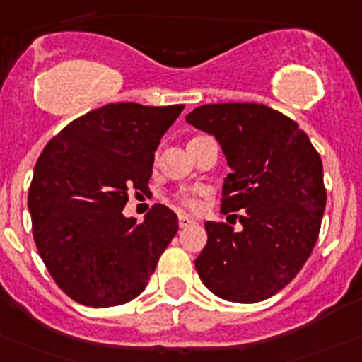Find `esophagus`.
Here are the masks:
<instances>
[{
	"instance_id": "34e87169",
	"label": "esophagus",
	"mask_w": 362,
	"mask_h": 362,
	"mask_svg": "<svg viewBox=\"0 0 362 362\" xmlns=\"http://www.w3.org/2000/svg\"><path fill=\"white\" fill-rule=\"evenodd\" d=\"M195 222V218H192L190 215H179V226L181 227H188V226H192V223Z\"/></svg>"
}]
</instances>
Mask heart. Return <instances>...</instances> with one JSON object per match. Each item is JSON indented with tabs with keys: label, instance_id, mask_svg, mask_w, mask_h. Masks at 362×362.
<instances>
[{
	"label": "heart",
	"instance_id": "heart-1",
	"mask_svg": "<svg viewBox=\"0 0 362 362\" xmlns=\"http://www.w3.org/2000/svg\"><path fill=\"white\" fill-rule=\"evenodd\" d=\"M181 202L187 206H190V208H195V206L199 204V201L194 197V195H183V197H181Z\"/></svg>",
	"mask_w": 362,
	"mask_h": 362
}]
</instances>
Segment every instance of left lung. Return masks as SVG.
Wrapping results in <instances>:
<instances>
[{"label":"left lung","mask_w":362,"mask_h":362,"mask_svg":"<svg viewBox=\"0 0 362 362\" xmlns=\"http://www.w3.org/2000/svg\"><path fill=\"white\" fill-rule=\"evenodd\" d=\"M187 122L222 147L230 172L222 211H242V229L206 222L195 268L211 293L254 304L293 281L318 240L327 192L322 158L290 117L257 103L204 105Z\"/></svg>","instance_id":"8db88e82"}]
</instances>
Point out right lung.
<instances>
[{
    "label": "right lung",
    "mask_w": 362,
    "mask_h": 362,
    "mask_svg": "<svg viewBox=\"0 0 362 362\" xmlns=\"http://www.w3.org/2000/svg\"><path fill=\"white\" fill-rule=\"evenodd\" d=\"M183 108L105 105L67 124L40 153L28 192L33 240L78 304L112 308L139 297L177 233L167 206L154 204L142 223L122 209L127 192L147 190L154 151Z\"/></svg>",
    "instance_id": "add662e5"
}]
</instances>
